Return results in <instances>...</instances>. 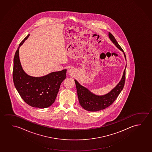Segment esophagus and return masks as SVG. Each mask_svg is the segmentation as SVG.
Wrapping results in <instances>:
<instances>
[{
  "label": "esophagus",
  "mask_w": 152,
  "mask_h": 152,
  "mask_svg": "<svg viewBox=\"0 0 152 152\" xmlns=\"http://www.w3.org/2000/svg\"><path fill=\"white\" fill-rule=\"evenodd\" d=\"M68 75H70L71 76H73L75 75V70L73 69H70L68 70Z\"/></svg>",
  "instance_id": "obj_1"
}]
</instances>
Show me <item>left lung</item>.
I'll return each instance as SVG.
<instances>
[{"mask_svg": "<svg viewBox=\"0 0 152 152\" xmlns=\"http://www.w3.org/2000/svg\"><path fill=\"white\" fill-rule=\"evenodd\" d=\"M108 36L111 42L115 44L117 48H119L120 51L123 52L126 62V54L121 46L119 45L115 37L110 32L108 33ZM126 64L124 70L123 71V75L119 83L117 84L115 88H113L112 90L105 95H96L90 91L88 88L81 85L75 79L74 80L77 88V96L80 106L86 110L94 112L103 110L111 105L115 100L117 99L124 86L126 80Z\"/></svg>", "mask_w": 152, "mask_h": 152, "instance_id": "obj_1", "label": "left lung"}]
</instances>
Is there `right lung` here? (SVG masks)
Masks as SVG:
<instances>
[{
  "instance_id": "add662e5",
  "label": "right lung",
  "mask_w": 152,
  "mask_h": 152,
  "mask_svg": "<svg viewBox=\"0 0 152 152\" xmlns=\"http://www.w3.org/2000/svg\"><path fill=\"white\" fill-rule=\"evenodd\" d=\"M26 36L20 43L13 59V80L22 99L29 106L48 108L54 102L60 85L66 78V71L53 72L41 77L28 75L22 68L19 58V48L29 37Z\"/></svg>"
}]
</instances>
